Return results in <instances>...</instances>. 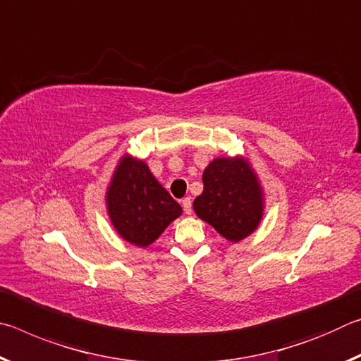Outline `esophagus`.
Returning a JSON list of instances; mask_svg holds the SVG:
<instances>
[{
    "label": "esophagus",
    "mask_w": 361,
    "mask_h": 361,
    "mask_svg": "<svg viewBox=\"0 0 361 361\" xmlns=\"http://www.w3.org/2000/svg\"><path fill=\"white\" fill-rule=\"evenodd\" d=\"M181 205H183V210H185V213H191L192 212V200L191 197H185L181 200Z\"/></svg>",
    "instance_id": "obj_1"
}]
</instances>
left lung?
I'll return each instance as SVG.
<instances>
[{
  "instance_id": "1",
  "label": "left lung",
  "mask_w": 361,
  "mask_h": 361,
  "mask_svg": "<svg viewBox=\"0 0 361 361\" xmlns=\"http://www.w3.org/2000/svg\"><path fill=\"white\" fill-rule=\"evenodd\" d=\"M204 191L194 199V212L231 242H239L258 228L262 218L261 189L242 159L221 157L202 175Z\"/></svg>"
}]
</instances>
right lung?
Segmentation results:
<instances>
[{
    "instance_id": "obj_1",
    "label": "right lung",
    "mask_w": 361,
    "mask_h": 361,
    "mask_svg": "<svg viewBox=\"0 0 361 361\" xmlns=\"http://www.w3.org/2000/svg\"><path fill=\"white\" fill-rule=\"evenodd\" d=\"M108 213L122 239L148 247L181 215V207L159 185L145 162L122 157L106 194Z\"/></svg>"
}]
</instances>
